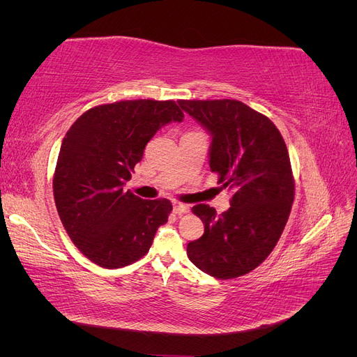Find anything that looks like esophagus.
<instances>
[{
    "instance_id": "1",
    "label": "esophagus",
    "mask_w": 357,
    "mask_h": 357,
    "mask_svg": "<svg viewBox=\"0 0 357 357\" xmlns=\"http://www.w3.org/2000/svg\"><path fill=\"white\" fill-rule=\"evenodd\" d=\"M174 213H176V214L189 213V205L181 204V202H176V204H174Z\"/></svg>"
}]
</instances>
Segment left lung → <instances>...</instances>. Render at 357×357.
<instances>
[{"mask_svg":"<svg viewBox=\"0 0 357 357\" xmlns=\"http://www.w3.org/2000/svg\"><path fill=\"white\" fill-rule=\"evenodd\" d=\"M178 104L210 131V169L232 192L229 210L219 215L207 204L192 207L204 235L188 244V256L214 278L241 277L265 261L287 223L295 180L286 143L266 116L241 101Z\"/></svg>","mask_w":357,"mask_h":357,"instance_id":"8db88e82","label":"left lung"}]
</instances>
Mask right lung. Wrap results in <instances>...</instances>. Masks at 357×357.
Masks as SVG:
<instances>
[{
  "label": "right lung",
  "instance_id": "right-lung-1",
  "mask_svg": "<svg viewBox=\"0 0 357 357\" xmlns=\"http://www.w3.org/2000/svg\"><path fill=\"white\" fill-rule=\"evenodd\" d=\"M183 117L171 100L117 101L89 109L68 129L53 197L71 241L93 264L114 269L137 262L168 222V199H142L123 185L150 138Z\"/></svg>",
  "mask_w": 357,
  "mask_h": 357
}]
</instances>
